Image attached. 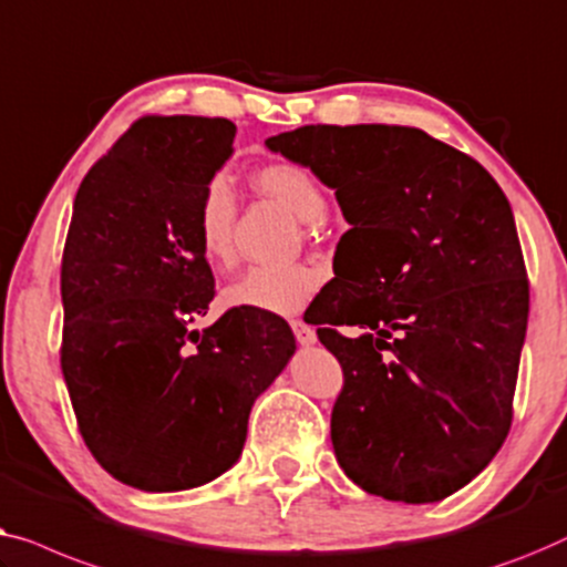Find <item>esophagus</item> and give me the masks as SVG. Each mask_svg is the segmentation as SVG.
<instances>
[{
    "mask_svg": "<svg viewBox=\"0 0 567 567\" xmlns=\"http://www.w3.org/2000/svg\"><path fill=\"white\" fill-rule=\"evenodd\" d=\"M292 333H295V339H298L300 347H313L316 344L313 326H308L306 321H292Z\"/></svg>",
    "mask_w": 567,
    "mask_h": 567,
    "instance_id": "1",
    "label": "esophagus"
}]
</instances>
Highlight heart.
Listing matches in <instances>:
<instances>
[{
  "label": "heart",
  "instance_id": "obj_1",
  "mask_svg": "<svg viewBox=\"0 0 567 567\" xmlns=\"http://www.w3.org/2000/svg\"><path fill=\"white\" fill-rule=\"evenodd\" d=\"M257 187L277 197L302 223H318L326 215V195L318 179L298 164H269L257 172ZM236 197L230 182L218 174L207 182L195 213V228L200 249L213 265H228L234 257ZM321 287V272L310 265L249 267L223 290L228 308L259 310V313L292 316L306 308Z\"/></svg>",
  "mask_w": 567,
  "mask_h": 567
}]
</instances>
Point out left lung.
<instances>
[{
    "instance_id": "1",
    "label": "left lung",
    "mask_w": 567,
    "mask_h": 567,
    "mask_svg": "<svg viewBox=\"0 0 567 567\" xmlns=\"http://www.w3.org/2000/svg\"><path fill=\"white\" fill-rule=\"evenodd\" d=\"M267 148L331 187L352 226V295L310 313L344 370L331 413L341 470L388 501L452 496L512 429L529 282L504 189L419 127L302 125Z\"/></svg>"
}]
</instances>
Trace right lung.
<instances>
[{"mask_svg": "<svg viewBox=\"0 0 567 567\" xmlns=\"http://www.w3.org/2000/svg\"><path fill=\"white\" fill-rule=\"evenodd\" d=\"M234 138L226 117H141L74 200L61 370L84 444L138 491L197 488L234 467L254 401L295 354L282 318L234 308L189 329L215 295L197 203Z\"/></svg>", "mask_w": 567, "mask_h": 567, "instance_id": "obj_1", "label": "right lung"}]
</instances>
